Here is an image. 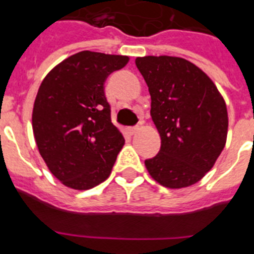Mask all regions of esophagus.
<instances>
[{
  "label": "esophagus",
  "mask_w": 254,
  "mask_h": 254,
  "mask_svg": "<svg viewBox=\"0 0 254 254\" xmlns=\"http://www.w3.org/2000/svg\"><path fill=\"white\" fill-rule=\"evenodd\" d=\"M127 131H129L130 135H134V134H135V132H138V131H139V127H129V129H127Z\"/></svg>",
  "instance_id": "1"
}]
</instances>
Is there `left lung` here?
<instances>
[{
  "mask_svg": "<svg viewBox=\"0 0 254 254\" xmlns=\"http://www.w3.org/2000/svg\"><path fill=\"white\" fill-rule=\"evenodd\" d=\"M135 64L149 88L150 115L161 150L144 162L154 181L168 189L195 185L225 147L228 111L215 83L180 57H138Z\"/></svg>",
  "mask_w": 254,
  "mask_h": 254,
  "instance_id": "left-lung-1",
  "label": "left lung"
}]
</instances>
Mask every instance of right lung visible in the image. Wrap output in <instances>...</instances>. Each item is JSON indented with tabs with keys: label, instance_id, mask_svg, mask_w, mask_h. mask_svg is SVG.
<instances>
[{
	"label": "right lung",
	"instance_id": "1",
	"mask_svg": "<svg viewBox=\"0 0 254 254\" xmlns=\"http://www.w3.org/2000/svg\"><path fill=\"white\" fill-rule=\"evenodd\" d=\"M127 62V56L83 50L57 64L39 87L33 109L36 145L50 172L69 189L104 182L124 145L104 84Z\"/></svg>",
	"mask_w": 254,
	"mask_h": 254
}]
</instances>
